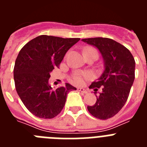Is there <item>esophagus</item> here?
I'll return each instance as SVG.
<instances>
[{
  "label": "esophagus",
  "instance_id": "1",
  "mask_svg": "<svg viewBox=\"0 0 147 147\" xmlns=\"http://www.w3.org/2000/svg\"><path fill=\"white\" fill-rule=\"evenodd\" d=\"M77 90H79V91H80V92H81L82 93H84V94H87V93H88V90H85V89H84V88H77Z\"/></svg>",
  "mask_w": 147,
  "mask_h": 147
}]
</instances>
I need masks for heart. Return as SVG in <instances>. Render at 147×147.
Listing matches in <instances>:
<instances>
[{
	"instance_id": "heart-1",
	"label": "heart",
	"mask_w": 147,
	"mask_h": 147,
	"mask_svg": "<svg viewBox=\"0 0 147 147\" xmlns=\"http://www.w3.org/2000/svg\"><path fill=\"white\" fill-rule=\"evenodd\" d=\"M90 50H95L94 49H92V48H89V49H86L85 52L88 51ZM91 78V74L90 73L88 72H78L76 73L74 75H73L72 79H71V81L74 84L77 85H82L85 83V81L90 80Z\"/></svg>"
}]
</instances>
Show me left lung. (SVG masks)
Masks as SVG:
<instances>
[{
    "mask_svg": "<svg viewBox=\"0 0 147 147\" xmlns=\"http://www.w3.org/2000/svg\"><path fill=\"white\" fill-rule=\"evenodd\" d=\"M83 42L93 45L99 50L105 60V69L98 81L89 88L94 90L96 102L88 106L93 116L102 120L110 119L121 110L129 97L135 80L136 62L125 46L110 38L94 37L82 39Z\"/></svg>",
    "mask_w": 147,
    "mask_h": 147,
    "instance_id": "left-lung-1",
    "label": "left lung"
}]
</instances>
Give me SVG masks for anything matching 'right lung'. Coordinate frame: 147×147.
<instances>
[{
	"mask_svg": "<svg viewBox=\"0 0 147 147\" xmlns=\"http://www.w3.org/2000/svg\"><path fill=\"white\" fill-rule=\"evenodd\" d=\"M80 40L40 35L20 51L14 67L15 89L23 105L35 116L56 117L64 107L67 93L76 90L68 83L53 90L49 79L54 67H59L66 52Z\"/></svg>",
	"mask_w": 147,
	"mask_h": 147,
	"instance_id": "right-lung-1",
	"label": "right lung"
}]
</instances>
